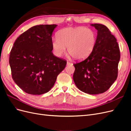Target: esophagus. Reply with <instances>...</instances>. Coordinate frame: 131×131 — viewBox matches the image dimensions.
I'll return each mask as SVG.
<instances>
[{"mask_svg": "<svg viewBox=\"0 0 131 131\" xmlns=\"http://www.w3.org/2000/svg\"><path fill=\"white\" fill-rule=\"evenodd\" d=\"M72 64V63L71 62H70L69 61H67V65H71Z\"/></svg>", "mask_w": 131, "mask_h": 131, "instance_id": "34e87169", "label": "esophagus"}]
</instances>
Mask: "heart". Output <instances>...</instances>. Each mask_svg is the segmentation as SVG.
<instances>
[{"mask_svg":"<svg viewBox=\"0 0 131 131\" xmlns=\"http://www.w3.org/2000/svg\"><path fill=\"white\" fill-rule=\"evenodd\" d=\"M96 35L94 31L85 27H67L59 30L57 38L51 42L53 53L61 57L68 51L77 60L88 58L96 45Z\"/></svg>","mask_w":131,"mask_h":131,"instance_id":"1","label":"heart"}]
</instances>
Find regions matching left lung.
I'll use <instances>...</instances> for the list:
<instances>
[{"mask_svg": "<svg viewBox=\"0 0 131 131\" xmlns=\"http://www.w3.org/2000/svg\"><path fill=\"white\" fill-rule=\"evenodd\" d=\"M91 26L98 31L96 45L88 58L73 64V80L82 92L97 94L105 92L116 80L120 51L116 39L105 26Z\"/></svg>", "mask_w": 131, "mask_h": 131, "instance_id": "8db88e82", "label": "left lung"}]
</instances>
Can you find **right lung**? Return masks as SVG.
I'll list each match as a JSON object with an SVG mask.
<instances>
[{"mask_svg":"<svg viewBox=\"0 0 131 131\" xmlns=\"http://www.w3.org/2000/svg\"><path fill=\"white\" fill-rule=\"evenodd\" d=\"M56 25L35 26L15 41L9 57L14 81L27 93L40 95L52 89L67 61L52 52V34Z\"/></svg>","mask_w":131,"mask_h":131,"instance_id":"1","label":"right lung"}]
</instances>
